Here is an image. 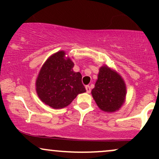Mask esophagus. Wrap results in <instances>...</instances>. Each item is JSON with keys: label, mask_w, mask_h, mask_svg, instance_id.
Returning a JSON list of instances; mask_svg holds the SVG:
<instances>
[{"label": "esophagus", "mask_w": 159, "mask_h": 159, "mask_svg": "<svg viewBox=\"0 0 159 159\" xmlns=\"http://www.w3.org/2000/svg\"><path fill=\"white\" fill-rule=\"evenodd\" d=\"M85 88H86V90H87V93H90L91 92V88H90V87L89 85H87L85 87Z\"/></svg>", "instance_id": "1"}]
</instances>
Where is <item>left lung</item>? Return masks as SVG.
<instances>
[{"instance_id":"1","label":"left lung","mask_w":159,"mask_h":159,"mask_svg":"<svg viewBox=\"0 0 159 159\" xmlns=\"http://www.w3.org/2000/svg\"><path fill=\"white\" fill-rule=\"evenodd\" d=\"M91 93L102 111L115 112L125 102L126 87L121 76L105 65L100 67L98 79Z\"/></svg>"}]
</instances>
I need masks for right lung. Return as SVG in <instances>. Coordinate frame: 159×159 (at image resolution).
Here are the masks:
<instances>
[{
	"label": "right lung",
	"instance_id": "right-lung-1",
	"mask_svg": "<svg viewBox=\"0 0 159 159\" xmlns=\"http://www.w3.org/2000/svg\"><path fill=\"white\" fill-rule=\"evenodd\" d=\"M65 54L64 51H60L49 57L36 81L39 98L54 109L68 106L78 94L86 92L81 74L74 72V63Z\"/></svg>",
	"mask_w": 159,
	"mask_h": 159
}]
</instances>
